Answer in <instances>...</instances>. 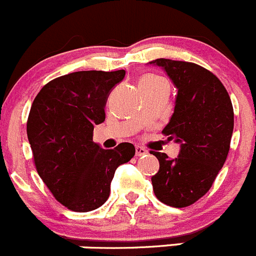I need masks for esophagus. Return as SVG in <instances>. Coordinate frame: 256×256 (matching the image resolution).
Masks as SVG:
<instances>
[{
  "label": "esophagus",
  "instance_id": "esophagus-1",
  "mask_svg": "<svg viewBox=\"0 0 256 256\" xmlns=\"http://www.w3.org/2000/svg\"><path fill=\"white\" fill-rule=\"evenodd\" d=\"M135 152H136V156H142V155L148 154V150L142 146H136Z\"/></svg>",
  "mask_w": 256,
  "mask_h": 256
}]
</instances>
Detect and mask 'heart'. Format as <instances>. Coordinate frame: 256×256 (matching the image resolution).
I'll use <instances>...</instances> for the list:
<instances>
[{"label": "heart", "instance_id": "heart-1", "mask_svg": "<svg viewBox=\"0 0 256 256\" xmlns=\"http://www.w3.org/2000/svg\"><path fill=\"white\" fill-rule=\"evenodd\" d=\"M163 80V78L156 77V76H146V77H144L142 80H140V83H144V82H155V80Z\"/></svg>", "mask_w": 256, "mask_h": 256}]
</instances>
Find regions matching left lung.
I'll use <instances>...</instances> for the list:
<instances>
[{
  "label": "left lung",
  "instance_id": "left-lung-1",
  "mask_svg": "<svg viewBox=\"0 0 256 256\" xmlns=\"http://www.w3.org/2000/svg\"><path fill=\"white\" fill-rule=\"evenodd\" d=\"M178 88L174 114L162 131L180 144L179 155L169 159L154 152L159 172L152 176L160 202L183 208L204 197L225 164L234 130L230 96L212 72L190 62L155 59Z\"/></svg>",
  "mask_w": 256,
  "mask_h": 256
}]
</instances>
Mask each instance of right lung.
Here are the masks:
<instances>
[{
  "mask_svg": "<svg viewBox=\"0 0 256 256\" xmlns=\"http://www.w3.org/2000/svg\"><path fill=\"white\" fill-rule=\"evenodd\" d=\"M125 70H82L50 80L28 117L35 168L52 194L74 212L98 208L108 200L117 166L131 160L135 146L104 150L93 142V128L104 121V106Z\"/></svg>",
  "mask_w": 256,
  "mask_h": 256,
  "instance_id": "right-lung-1",
  "label": "right lung"
}]
</instances>
